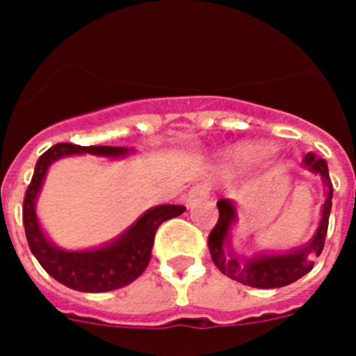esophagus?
<instances>
[{
  "mask_svg": "<svg viewBox=\"0 0 356 356\" xmlns=\"http://www.w3.org/2000/svg\"><path fill=\"white\" fill-rule=\"evenodd\" d=\"M210 194V185L209 184H196L193 188H191V193L187 196V203L191 207L196 205L197 201L207 200Z\"/></svg>",
  "mask_w": 356,
  "mask_h": 356,
  "instance_id": "1",
  "label": "esophagus"
}]
</instances>
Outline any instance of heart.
Instances as JSON below:
<instances>
[{"label":"heart","mask_w":356,"mask_h":356,"mask_svg":"<svg viewBox=\"0 0 356 356\" xmlns=\"http://www.w3.org/2000/svg\"><path fill=\"white\" fill-rule=\"evenodd\" d=\"M266 151V147L259 146V144H242L234 151V159L238 162H250V160L262 156Z\"/></svg>","instance_id":"b5f03b06"}]
</instances>
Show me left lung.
I'll return each instance as SVG.
<instances>
[{
    "instance_id": "obj_1",
    "label": "left lung",
    "mask_w": 356,
    "mask_h": 356,
    "mask_svg": "<svg viewBox=\"0 0 356 356\" xmlns=\"http://www.w3.org/2000/svg\"><path fill=\"white\" fill-rule=\"evenodd\" d=\"M303 163L308 171L317 172L326 185V200L325 205H323V213H321V222L312 241L308 242L307 246L291 251V253L260 254L257 259L238 260L232 253L229 246L228 250H225V246L228 245V232L237 219V210L229 200H219L217 201L219 219H217V225L213 226L209 235V250L213 264L222 275L229 276L232 280H237L242 285H250V287L278 289L292 284V282L312 271V259L319 257L323 248H325L333 188L326 160L317 159L314 153H308Z\"/></svg>"
}]
</instances>
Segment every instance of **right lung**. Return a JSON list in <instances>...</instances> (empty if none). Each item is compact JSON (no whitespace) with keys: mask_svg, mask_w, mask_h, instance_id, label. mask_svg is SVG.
<instances>
[{"mask_svg":"<svg viewBox=\"0 0 356 356\" xmlns=\"http://www.w3.org/2000/svg\"><path fill=\"white\" fill-rule=\"evenodd\" d=\"M128 147L118 146H76L60 143L49 147L37 160L35 171L24 194L23 225L31 253L35 254L44 271L62 285L80 292L115 291L139 278L151 259V248L159 226L168 219L185 212L181 205H159L147 210L115 241L96 250L65 251L56 248L40 229L35 213V200L48 168L55 160L76 153L97 156H124Z\"/></svg>","mask_w":356,"mask_h":356,"instance_id":"obj_1","label":"right lung"}]
</instances>
